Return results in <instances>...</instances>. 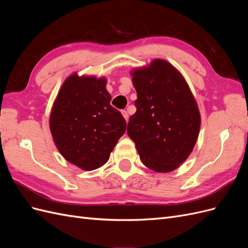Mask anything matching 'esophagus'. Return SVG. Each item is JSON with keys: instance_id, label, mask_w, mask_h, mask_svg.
Returning <instances> with one entry per match:
<instances>
[{"instance_id": "34e87169", "label": "esophagus", "mask_w": 248, "mask_h": 248, "mask_svg": "<svg viewBox=\"0 0 248 248\" xmlns=\"http://www.w3.org/2000/svg\"><path fill=\"white\" fill-rule=\"evenodd\" d=\"M122 115H123V117H124V119L126 120V121H128V118H129L128 112H127L126 110H122Z\"/></svg>"}]
</instances>
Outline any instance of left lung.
I'll return each instance as SVG.
<instances>
[{
    "instance_id": "obj_1",
    "label": "left lung",
    "mask_w": 248,
    "mask_h": 248,
    "mask_svg": "<svg viewBox=\"0 0 248 248\" xmlns=\"http://www.w3.org/2000/svg\"><path fill=\"white\" fill-rule=\"evenodd\" d=\"M130 74L138 99L127 133L147 168L174 170L188 158L199 138L197 101L184 77L166 60L154 59Z\"/></svg>"
}]
</instances>
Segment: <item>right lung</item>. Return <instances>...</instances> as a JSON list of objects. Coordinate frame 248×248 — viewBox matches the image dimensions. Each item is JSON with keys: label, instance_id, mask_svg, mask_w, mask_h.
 I'll list each match as a JSON object with an SVG mask.
<instances>
[{"label": "right lung", "instance_id": "1", "mask_svg": "<svg viewBox=\"0 0 248 248\" xmlns=\"http://www.w3.org/2000/svg\"><path fill=\"white\" fill-rule=\"evenodd\" d=\"M110 100L106 78L74 72L52 104L49 129L55 145L67 161L84 170L106 164L125 133V119Z\"/></svg>", "mask_w": 248, "mask_h": 248}]
</instances>
